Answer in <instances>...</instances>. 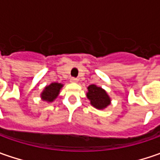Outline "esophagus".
<instances>
[{
    "label": "esophagus",
    "mask_w": 160,
    "mask_h": 160,
    "mask_svg": "<svg viewBox=\"0 0 160 160\" xmlns=\"http://www.w3.org/2000/svg\"><path fill=\"white\" fill-rule=\"evenodd\" d=\"M77 81H78L77 78H76V77H71L70 82H72V83H77Z\"/></svg>",
    "instance_id": "esophagus-1"
}]
</instances>
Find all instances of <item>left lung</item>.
I'll list each match as a JSON object with an SVG mask.
<instances>
[{"label": "left lung", "mask_w": 160, "mask_h": 160, "mask_svg": "<svg viewBox=\"0 0 160 160\" xmlns=\"http://www.w3.org/2000/svg\"><path fill=\"white\" fill-rule=\"evenodd\" d=\"M86 95L91 102V104L98 109H102L110 104V99L107 92L94 84L88 86V92Z\"/></svg>", "instance_id": "8db88e82"}]
</instances>
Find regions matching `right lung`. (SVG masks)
<instances>
[{
  "instance_id": "1",
  "label": "right lung",
  "mask_w": 160,
  "mask_h": 160,
  "mask_svg": "<svg viewBox=\"0 0 160 160\" xmlns=\"http://www.w3.org/2000/svg\"><path fill=\"white\" fill-rule=\"evenodd\" d=\"M62 86L63 85L61 83H52L50 85L46 86L44 91L42 92V93L41 94L42 100L49 102H53L57 98V96L58 95L59 90L61 89Z\"/></svg>"
}]
</instances>
